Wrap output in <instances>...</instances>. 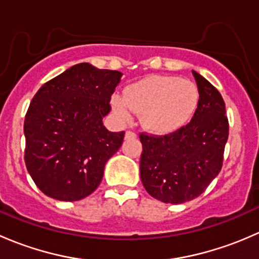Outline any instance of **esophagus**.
<instances>
[{
    "mask_svg": "<svg viewBox=\"0 0 259 259\" xmlns=\"http://www.w3.org/2000/svg\"><path fill=\"white\" fill-rule=\"evenodd\" d=\"M137 138V134H135L134 132H126V134H125V139H135Z\"/></svg>",
    "mask_w": 259,
    "mask_h": 259,
    "instance_id": "esophagus-1",
    "label": "esophagus"
}]
</instances>
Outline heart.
Returning a JSON list of instances; mask_svg holds the SVG:
<instances>
[{"instance_id": "obj_1", "label": "heart", "mask_w": 259, "mask_h": 259, "mask_svg": "<svg viewBox=\"0 0 259 259\" xmlns=\"http://www.w3.org/2000/svg\"><path fill=\"white\" fill-rule=\"evenodd\" d=\"M199 94L189 80L176 76H150L114 98V109L122 119L132 110L142 114L143 125L156 134H170L185 126L197 109Z\"/></svg>"}]
</instances>
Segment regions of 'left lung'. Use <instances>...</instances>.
<instances>
[{"label":"left lung","mask_w":259,"mask_h":259,"mask_svg":"<svg viewBox=\"0 0 259 259\" xmlns=\"http://www.w3.org/2000/svg\"><path fill=\"white\" fill-rule=\"evenodd\" d=\"M199 93L197 110L185 126L158 137L140 134V178L146 192L163 203L199 197L223 165L229 124L219 91L193 71Z\"/></svg>","instance_id":"8db88e82"}]
</instances>
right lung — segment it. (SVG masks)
I'll return each mask as SVG.
<instances>
[{
    "mask_svg": "<svg viewBox=\"0 0 259 259\" xmlns=\"http://www.w3.org/2000/svg\"><path fill=\"white\" fill-rule=\"evenodd\" d=\"M121 75L82 62L33 96L23 124L25 163L44 194L75 202L99 187L106 161L124 140V132L111 133L103 124Z\"/></svg>",
    "mask_w": 259,
    "mask_h": 259,
    "instance_id": "add662e5",
    "label": "right lung"
}]
</instances>
